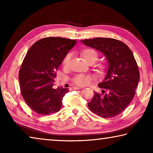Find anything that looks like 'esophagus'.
<instances>
[{
	"instance_id": "1",
	"label": "esophagus",
	"mask_w": 153,
	"mask_h": 153,
	"mask_svg": "<svg viewBox=\"0 0 153 153\" xmlns=\"http://www.w3.org/2000/svg\"><path fill=\"white\" fill-rule=\"evenodd\" d=\"M71 89L72 90H79V89H80V88H78V87H72L71 88Z\"/></svg>"
}]
</instances>
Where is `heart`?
Masks as SVG:
<instances>
[{"label":"heart","mask_w":153,"mask_h":153,"mask_svg":"<svg viewBox=\"0 0 153 153\" xmlns=\"http://www.w3.org/2000/svg\"><path fill=\"white\" fill-rule=\"evenodd\" d=\"M82 55L83 57L84 58L88 63H93L97 61L98 59V53L97 51L93 48H87L82 52ZM71 54H67V55L65 56L63 61V65L64 67H68L69 62H70L71 59ZM73 81L75 84L78 85V86H86L90 84V81H91V77L88 75L86 74H78L76 75V76L74 77Z\"/></svg>","instance_id":"1"}]
</instances>
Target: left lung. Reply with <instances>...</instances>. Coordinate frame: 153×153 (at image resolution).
<instances>
[{
	"label": "left lung",
	"instance_id": "left-lung-1",
	"mask_svg": "<svg viewBox=\"0 0 153 153\" xmlns=\"http://www.w3.org/2000/svg\"><path fill=\"white\" fill-rule=\"evenodd\" d=\"M81 42L102 53L108 61L107 74L98 84L102 94L94 92L88 106L103 118L115 117L130 104L138 84L139 69L132 52L126 44L113 38H96Z\"/></svg>",
	"mask_w": 153,
	"mask_h": 153
}]
</instances>
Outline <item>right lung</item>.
<instances>
[{
  "label": "right lung",
  "mask_w": 153,
  "mask_h": 153,
  "mask_svg": "<svg viewBox=\"0 0 153 153\" xmlns=\"http://www.w3.org/2000/svg\"><path fill=\"white\" fill-rule=\"evenodd\" d=\"M76 40L48 37L31 46L21 66L19 79L25 102L40 115L56 113L63 105L68 88H53L56 71Z\"/></svg>",
  "instance_id": "obj_1"
}]
</instances>
